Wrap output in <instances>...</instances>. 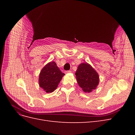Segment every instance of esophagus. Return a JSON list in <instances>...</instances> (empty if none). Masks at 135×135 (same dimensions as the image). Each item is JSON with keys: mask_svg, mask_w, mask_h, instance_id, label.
Wrapping results in <instances>:
<instances>
[{"mask_svg": "<svg viewBox=\"0 0 135 135\" xmlns=\"http://www.w3.org/2000/svg\"><path fill=\"white\" fill-rule=\"evenodd\" d=\"M71 73V71L70 70H68L65 71V73Z\"/></svg>", "mask_w": 135, "mask_h": 135, "instance_id": "esophagus-1", "label": "esophagus"}]
</instances>
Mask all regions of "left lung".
<instances>
[{"label":"left lung","mask_w":135,"mask_h":135,"mask_svg":"<svg viewBox=\"0 0 135 135\" xmlns=\"http://www.w3.org/2000/svg\"><path fill=\"white\" fill-rule=\"evenodd\" d=\"M75 75L78 83L85 92H91L99 84V75L87 63H81L79 65Z\"/></svg>","instance_id":"1"}]
</instances>
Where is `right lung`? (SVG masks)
<instances>
[{
    "instance_id": "right-lung-1",
    "label": "right lung",
    "mask_w": 135,
    "mask_h": 135,
    "mask_svg": "<svg viewBox=\"0 0 135 135\" xmlns=\"http://www.w3.org/2000/svg\"><path fill=\"white\" fill-rule=\"evenodd\" d=\"M64 75L55 62L48 63L42 69L39 74L40 87L47 93L54 92Z\"/></svg>"
}]
</instances>
